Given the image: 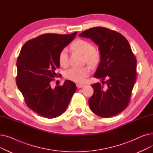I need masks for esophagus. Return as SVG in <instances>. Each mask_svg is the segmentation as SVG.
<instances>
[{
  "instance_id": "34e87169",
  "label": "esophagus",
  "mask_w": 153,
  "mask_h": 153,
  "mask_svg": "<svg viewBox=\"0 0 153 153\" xmlns=\"http://www.w3.org/2000/svg\"><path fill=\"white\" fill-rule=\"evenodd\" d=\"M76 86H77V88H82L84 86V85L82 84H77Z\"/></svg>"
}]
</instances>
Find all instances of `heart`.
<instances>
[{"label":"heart","instance_id":"b5f03b06","mask_svg":"<svg viewBox=\"0 0 153 153\" xmlns=\"http://www.w3.org/2000/svg\"><path fill=\"white\" fill-rule=\"evenodd\" d=\"M71 49L84 56L85 61L91 66H95L101 59L99 51L94 50V45L89 42L82 39H77L70 46ZM59 62L65 68L68 65V56L67 50L62 49L59 54ZM90 74V69L87 67H72L64 72V77L75 82L81 83Z\"/></svg>","mask_w":153,"mask_h":153}]
</instances>
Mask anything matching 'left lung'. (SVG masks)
Here are the masks:
<instances>
[{"mask_svg":"<svg viewBox=\"0 0 153 153\" xmlns=\"http://www.w3.org/2000/svg\"><path fill=\"white\" fill-rule=\"evenodd\" d=\"M79 36L91 38L101 54L94 76L101 79L103 85H92L94 94L89 100L90 108L101 117L117 115L129 103L136 79V59L130 45L122 34L105 27L91 28Z\"/></svg>","mask_w":153,"mask_h":153,"instance_id":"obj_1","label":"left lung"}]
</instances>
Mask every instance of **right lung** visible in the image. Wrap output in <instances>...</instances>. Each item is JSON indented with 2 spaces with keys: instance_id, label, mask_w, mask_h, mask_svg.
Masks as SVG:
<instances>
[{
  "instance_id": "obj_1",
  "label": "right lung",
  "mask_w": 153,
  "mask_h": 153,
  "mask_svg": "<svg viewBox=\"0 0 153 153\" xmlns=\"http://www.w3.org/2000/svg\"><path fill=\"white\" fill-rule=\"evenodd\" d=\"M77 33L70 35L46 33L26 42L17 61L16 83L27 105L38 115L56 118L66 110L76 85L66 80L54 89L51 83L57 76L59 54Z\"/></svg>"
}]
</instances>
